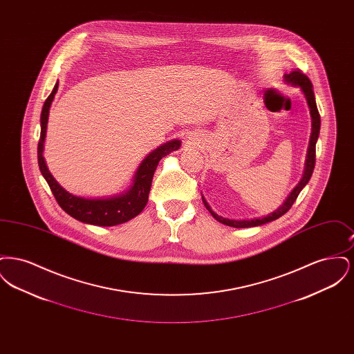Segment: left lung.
<instances>
[{"label": "left lung", "mask_w": 354, "mask_h": 354, "mask_svg": "<svg viewBox=\"0 0 354 354\" xmlns=\"http://www.w3.org/2000/svg\"><path fill=\"white\" fill-rule=\"evenodd\" d=\"M286 82L288 84H293V86H300L301 90H303L304 95L306 98L308 102V106L310 109V117H312V135H310V142H309V149H308V155H306V163H305V171H304L303 179L300 180V183L296 185V188L292 191V194L288 196L286 203L274 211L273 214H270L266 218H259V219L252 220H230L224 219L219 216L218 214H215L211 207L208 205V203L205 202V199L203 198V203L205 205V208L209 211V214L215 218V219L225 224V225H230V227H235V228H248V227H256V225H261V224H266V223H270L272 220L279 219L281 218L284 214H286L290 207L293 205V203L296 202L299 194L301 192L305 185L309 182L312 174H313V169H315V165H316V142H317V138L320 134V114H319V110H317V104H316V100H315V91H313V86L310 80L304 74L301 70H295L292 71L290 74H286L284 75Z\"/></svg>", "instance_id": "obj_1"}]
</instances>
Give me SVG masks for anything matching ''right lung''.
<instances>
[{"label":"right lung","instance_id":"obj_1","mask_svg":"<svg viewBox=\"0 0 354 354\" xmlns=\"http://www.w3.org/2000/svg\"><path fill=\"white\" fill-rule=\"evenodd\" d=\"M58 82L54 86L50 95L46 98L41 113V136L38 142V166L50 187L51 192L59 207L73 216L74 219L82 223L111 227L126 223L139 215L146 204L149 202V192L151 188L152 176L158 167L160 159L171 151H175L180 146V140H171L169 143L160 146L155 151H152L139 166L134 176V185L123 195L109 198V199H84L80 196H74L65 191L61 185L55 182L51 176L49 169L46 167L44 159V142L46 135V126L49 118L51 102L57 93Z\"/></svg>","mask_w":354,"mask_h":354}]
</instances>
